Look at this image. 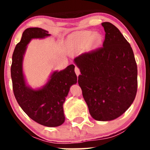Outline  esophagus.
Segmentation results:
<instances>
[{
	"label": "esophagus",
	"mask_w": 150,
	"mask_h": 150,
	"mask_svg": "<svg viewBox=\"0 0 150 150\" xmlns=\"http://www.w3.org/2000/svg\"><path fill=\"white\" fill-rule=\"evenodd\" d=\"M75 73H76L77 76H78V75L80 74V70L79 69V68H77V67H75Z\"/></svg>",
	"instance_id": "1"
}]
</instances>
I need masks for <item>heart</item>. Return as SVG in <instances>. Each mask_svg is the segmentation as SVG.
I'll return each instance as SVG.
<instances>
[{"label":"heart","mask_w":150,"mask_h":150,"mask_svg":"<svg viewBox=\"0 0 150 150\" xmlns=\"http://www.w3.org/2000/svg\"><path fill=\"white\" fill-rule=\"evenodd\" d=\"M77 36L82 38L86 42L94 40L95 42L99 43L101 40V37L99 34H94V32H91V31H83V32H81L80 33L77 34Z\"/></svg>","instance_id":"obj_1"}]
</instances>
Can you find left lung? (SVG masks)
I'll list each match as a JSON object with an SVG mask.
<instances>
[{
	"instance_id": "8db88e82",
	"label": "left lung",
	"mask_w": 150,
	"mask_h": 150,
	"mask_svg": "<svg viewBox=\"0 0 150 150\" xmlns=\"http://www.w3.org/2000/svg\"><path fill=\"white\" fill-rule=\"evenodd\" d=\"M102 47L74 59L81 75L78 84L94 119L114 120L131 106L137 88V68L133 51L118 28L101 23Z\"/></svg>"
}]
</instances>
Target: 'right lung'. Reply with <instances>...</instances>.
<instances>
[{
    "label": "right lung",
    "instance_id": "add662e5",
    "mask_svg": "<svg viewBox=\"0 0 150 150\" xmlns=\"http://www.w3.org/2000/svg\"><path fill=\"white\" fill-rule=\"evenodd\" d=\"M49 32L39 27L25 30L13 54L11 78L17 101L30 118L47 127H56L65 121L63 103L70 87L77 83L75 65H70L61 71H54L42 88L33 89L26 85L22 70V61L27 45L32 39L49 37Z\"/></svg>",
    "mask_w": 150,
    "mask_h": 150
}]
</instances>
